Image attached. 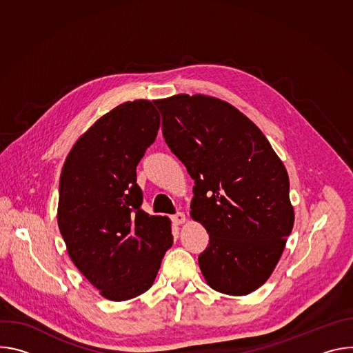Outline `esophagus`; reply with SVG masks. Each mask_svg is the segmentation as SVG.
Wrapping results in <instances>:
<instances>
[{"instance_id": "esophagus-1", "label": "esophagus", "mask_w": 353, "mask_h": 353, "mask_svg": "<svg viewBox=\"0 0 353 353\" xmlns=\"http://www.w3.org/2000/svg\"><path fill=\"white\" fill-rule=\"evenodd\" d=\"M172 221H173L174 225H181V223L185 222V215L183 212H177L176 215L172 216Z\"/></svg>"}]
</instances>
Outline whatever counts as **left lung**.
Segmentation results:
<instances>
[{
  "mask_svg": "<svg viewBox=\"0 0 353 353\" xmlns=\"http://www.w3.org/2000/svg\"><path fill=\"white\" fill-rule=\"evenodd\" d=\"M162 134L194 180L191 218L210 234L198 264L225 294L259 289L294 222L289 177L261 130L232 105L203 94L155 100Z\"/></svg>",
  "mask_w": 353,
  "mask_h": 353,
  "instance_id": "1",
  "label": "left lung"
}]
</instances>
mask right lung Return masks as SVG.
<instances>
[{"mask_svg": "<svg viewBox=\"0 0 353 353\" xmlns=\"http://www.w3.org/2000/svg\"><path fill=\"white\" fill-rule=\"evenodd\" d=\"M159 130L149 100L125 102L100 117L63 166L59 228L70 259L109 300L152 286L173 244L170 221L142 211L137 165Z\"/></svg>", "mask_w": 353, "mask_h": 353, "instance_id": "add662e5", "label": "right lung"}]
</instances>
